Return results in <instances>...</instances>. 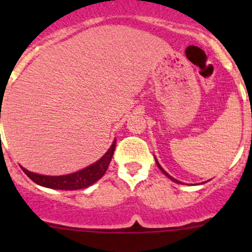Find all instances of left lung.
<instances>
[{
	"mask_svg": "<svg viewBox=\"0 0 252 252\" xmlns=\"http://www.w3.org/2000/svg\"><path fill=\"white\" fill-rule=\"evenodd\" d=\"M156 163H157V166H158V168H159V169H161V171H162V172H163V173H164V174H166V175H167V177H168V178H169V179H171V180H173V182H175V183H179V182H178V180H177V179H174V178H173V177H171V175H169L168 173H167V172H166V171H164V169H163V168H162V167H161V166H159V163H158V162H157V161H156Z\"/></svg>",
	"mask_w": 252,
	"mask_h": 252,
	"instance_id": "obj_1",
	"label": "left lung"
}]
</instances>
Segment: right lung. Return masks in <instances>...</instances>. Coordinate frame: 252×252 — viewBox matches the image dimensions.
Here are the masks:
<instances>
[{
    "label": "right lung",
    "mask_w": 252,
    "mask_h": 252,
    "mask_svg": "<svg viewBox=\"0 0 252 252\" xmlns=\"http://www.w3.org/2000/svg\"><path fill=\"white\" fill-rule=\"evenodd\" d=\"M114 147H116V140L113 141L110 150H108L97 162H95V163L91 164V166L86 167V168L72 174L60 175V177H51V175L32 173V172L27 171V169L23 168V167L22 169L32 182L41 185V187L60 190L84 189V188H88L89 185L97 182V180L106 173V171H107L108 168V164H110L112 157H113Z\"/></svg>",
    "instance_id": "right-lung-1"
}]
</instances>
